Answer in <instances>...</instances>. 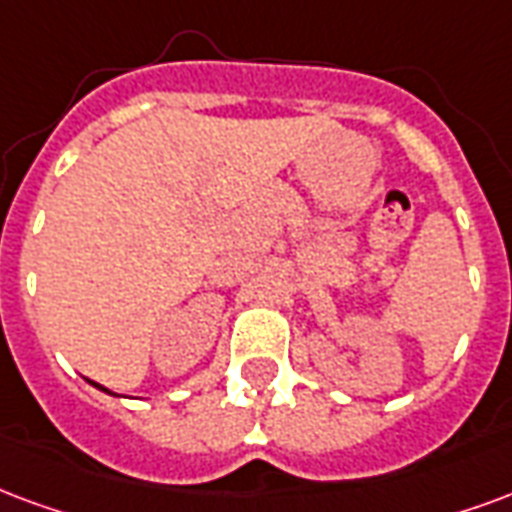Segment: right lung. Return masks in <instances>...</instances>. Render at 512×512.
Segmentation results:
<instances>
[{"instance_id":"obj_1","label":"right lung","mask_w":512,"mask_h":512,"mask_svg":"<svg viewBox=\"0 0 512 512\" xmlns=\"http://www.w3.org/2000/svg\"><path fill=\"white\" fill-rule=\"evenodd\" d=\"M94 385H97V382H94ZM97 388H102V385H97ZM102 391H108V388H102Z\"/></svg>"}]
</instances>
